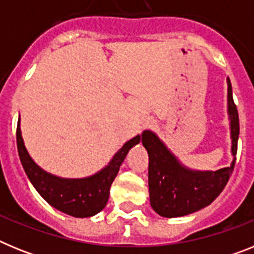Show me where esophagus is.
<instances>
[{"label": "esophagus", "instance_id": "1", "mask_svg": "<svg viewBox=\"0 0 254 254\" xmlns=\"http://www.w3.org/2000/svg\"><path fill=\"white\" fill-rule=\"evenodd\" d=\"M154 126H155L154 118H147V120L142 123V128L143 129H145V128H152Z\"/></svg>", "mask_w": 254, "mask_h": 254}]
</instances>
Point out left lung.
I'll return each instance as SVG.
<instances>
[{
    "label": "left lung",
    "mask_w": 254,
    "mask_h": 254,
    "mask_svg": "<svg viewBox=\"0 0 254 254\" xmlns=\"http://www.w3.org/2000/svg\"><path fill=\"white\" fill-rule=\"evenodd\" d=\"M228 114L230 120L232 154L237 155L239 117L228 78ZM142 145L149 154L150 205L164 217L186 216L210 205L225 188L235 165L216 172L192 170L179 163L163 141L151 131L142 132Z\"/></svg>",
    "instance_id": "obj_1"
}]
</instances>
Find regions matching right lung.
<instances>
[{"mask_svg":"<svg viewBox=\"0 0 254 254\" xmlns=\"http://www.w3.org/2000/svg\"><path fill=\"white\" fill-rule=\"evenodd\" d=\"M141 136L131 138L113 156L107 167L94 176L86 178H61L47 173L30 158L20 129V120L16 128V142L19 158L31 185L38 193L51 206L73 217H90L105 207L109 198V190L117 173L120 170L129 149L137 145Z\"/></svg>","mask_w":254,"mask_h":254,"instance_id":"right-lung-1","label":"right lung"}]
</instances>
